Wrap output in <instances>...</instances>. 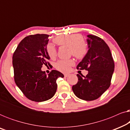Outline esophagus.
<instances>
[{
	"instance_id": "34e87169",
	"label": "esophagus",
	"mask_w": 130,
	"mask_h": 130,
	"mask_svg": "<svg viewBox=\"0 0 130 130\" xmlns=\"http://www.w3.org/2000/svg\"><path fill=\"white\" fill-rule=\"evenodd\" d=\"M69 75H70V74H64V77H68Z\"/></svg>"
}]
</instances>
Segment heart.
Here are the masks:
<instances>
[{
    "instance_id": "heart-1",
    "label": "heart",
    "mask_w": 130,
    "mask_h": 130,
    "mask_svg": "<svg viewBox=\"0 0 130 130\" xmlns=\"http://www.w3.org/2000/svg\"><path fill=\"white\" fill-rule=\"evenodd\" d=\"M54 42L58 45L69 48L70 53L77 59H82L88 53V45L83 40V37L78 34L60 35L54 39ZM46 51L50 58L54 59L57 56L56 47L53 44L49 43L46 47ZM74 61L70 60H60L56 64L57 70L63 72H68L70 67L74 65Z\"/></svg>"
}]
</instances>
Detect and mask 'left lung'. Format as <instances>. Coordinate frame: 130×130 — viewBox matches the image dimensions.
Returning a JSON list of instances; mask_svg holds the SVG:
<instances>
[{"label":"left lung","mask_w":130,"mask_h":130,"mask_svg":"<svg viewBox=\"0 0 130 130\" xmlns=\"http://www.w3.org/2000/svg\"><path fill=\"white\" fill-rule=\"evenodd\" d=\"M88 51L78 64L77 69L88 71L86 76L77 74V84L72 90L79 98L93 101L101 96L111 85L114 71V61L106 42L93 35H87Z\"/></svg>","instance_id":"1"}]
</instances>
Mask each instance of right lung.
Returning a JSON list of instances; mask_svg holds the SVG:
<instances>
[{
    "instance_id": "obj_1",
    "label": "right lung",
    "mask_w": 130,
    "mask_h": 130,
    "mask_svg": "<svg viewBox=\"0 0 130 130\" xmlns=\"http://www.w3.org/2000/svg\"><path fill=\"white\" fill-rule=\"evenodd\" d=\"M48 35L35 34L26 37L18 44L12 57L14 79L24 95L35 102L51 99L56 93L58 77L61 73L53 70L47 75L42 66L50 64L46 51Z\"/></svg>"
}]
</instances>
